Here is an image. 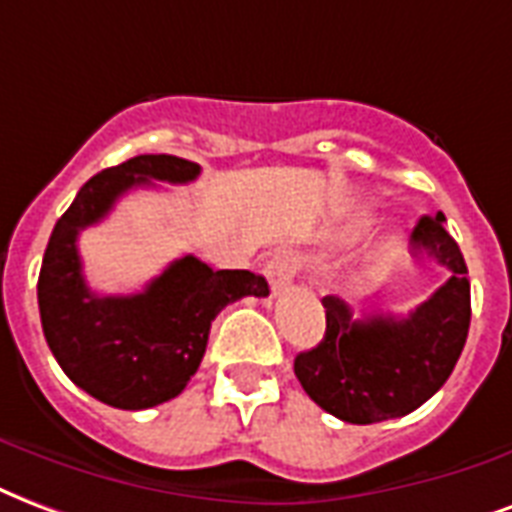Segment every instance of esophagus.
Returning <instances> with one entry per match:
<instances>
[{
	"label": "esophagus",
	"instance_id": "1",
	"mask_svg": "<svg viewBox=\"0 0 512 512\" xmlns=\"http://www.w3.org/2000/svg\"><path fill=\"white\" fill-rule=\"evenodd\" d=\"M299 264H302V259H299V253L291 251V248H280V251L272 253V259L267 261V278H270L272 291H283V288H288V283L297 275Z\"/></svg>",
	"mask_w": 512,
	"mask_h": 512
}]
</instances>
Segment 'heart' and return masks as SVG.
Returning <instances> with one entry per match:
<instances>
[{
	"label": "heart",
	"instance_id": "heart-1",
	"mask_svg": "<svg viewBox=\"0 0 512 512\" xmlns=\"http://www.w3.org/2000/svg\"><path fill=\"white\" fill-rule=\"evenodd\" d=\"M378 226V218H372V215H359V218H353L348 229H345V237H351V240H361V237H367Z\"/></svg>",
	"mask_w": 512,
	"mask_h": 512
}]
</instances>
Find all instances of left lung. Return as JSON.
Instances as JSON below:
<instances>
[{
    "label": "left lung",
    "instance_id": "obj_1",
    "mask_svg": "<svg viewBox=\"0 0 512 512\" xmlns=\"http://www.w3.org/2000/svg\"><path fill=\"white\" fill-rule=\"evenodd\" d=\"M410 256L434 259L451 278L416 310L353 318L343 299L324 297V340L297 353L294 372L315 405L348 424H378L413 413L456 367L470 332V280L445 215H424Z\"/></svg>",
    "mask_w": 512,
    "mask_h": 512
}]
</instances>
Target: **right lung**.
Segmentation results:
<instances>
[{
    "label": "right lung",
    "instance_id": "add662e5",
    "mask_svg": "<svg viewBox=\"0 0 512 512\" xmlns=\"http://www.w3.org/2000/svg\"><path fill=\"white\" fill-rule=\"evenodd\" d=\"M199 164L145 153L102 169L53 226L42 256L37 302L42 332L67 378L118 410H145L178 397L205 356L213 318L242 297H267L248 270H213L197 256L172 261L140 294L102 297L86 286L78 234L99 224L129 188L197 180Z\"/></svg>",
    "mask_w": 512,
    "mask_h": 512
}]
</instances>
